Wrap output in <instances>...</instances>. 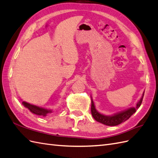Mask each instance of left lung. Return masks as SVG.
<instances>
[{
    "instance_id": "obj_1",
    "label": "left lung",
    "mask_w": 158,
    "mask_h": 158,
    "mask_svg": "<svg viewBox=\"0 0 158 158\" xmlns=\"http://www.w3.org/2000/svg\"><path fill=\"white\" fill-rule=\"evenodd\" d=\"M144 93L143 94L142 97H141V99L139 102L137 103L136 108L135 107H131L129 108L128 110L123 111L122 112H120L119 114H115L111 116H106L103 114H101L98 111L95 110V107L94 106V102L91 99V114L93 118H94L97 121H98L99 123H102L104 125H109V126H115V125H118L121 123L124 122L126 120H127L130 117L134 114L136 111L137 109H138L141 103H142Z\"/></svg>"
}]
</instances>
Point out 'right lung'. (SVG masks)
<instances>
[{
    "label": "right lung",
    "mask_w": 158,
    "mask_h": 158,
    "mask_svg": "<svg viewBox=\"0 0 158 158\" xmlns=\"http://www.w3.org/2000/svg\"><path fill=\"white\" fill-rule=\"evenodd\" d=\"M23 104L25 107L29 109V110L32 113H33V114H35L38 115L45 116L47 114H48V113L51 112V110H46V109H44V108H42V107H39L38 106H34V105H31L30 103H28L25 102H23Z\"/></svg>",
    "instance_id": "add662e5"
}]
</instances>
